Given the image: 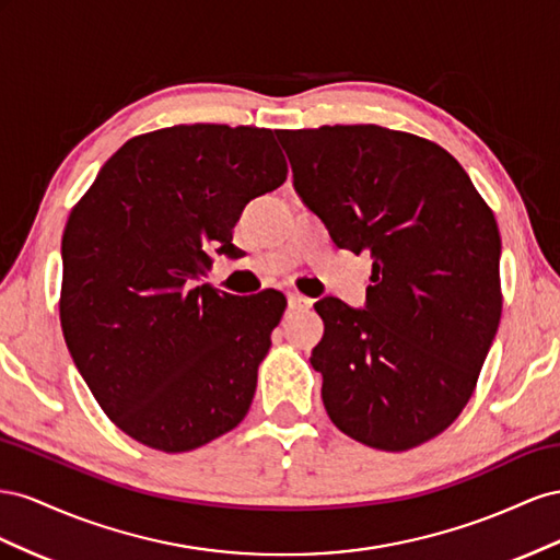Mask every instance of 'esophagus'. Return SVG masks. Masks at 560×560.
<instances>
[{
  "mask_svg": "<svg viewBox=\"0 0 560 560\" xmlns=\"http://www.w3.org/2000/svg\"><path fill=\"white\" fill-rule=\"evenodd\" d=\"M289 307L291 310H302V307H312V300L305 298L302 293H289Z\"/></svg>",
  "mask_w": 560,
  "mask_h": 560,
  "instance_id": "1",
  "label": "esophagus"
}]
</instances>
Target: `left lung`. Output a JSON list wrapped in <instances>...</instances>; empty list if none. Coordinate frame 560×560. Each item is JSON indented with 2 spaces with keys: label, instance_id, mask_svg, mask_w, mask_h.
<instances>
[{
  "label": "left lung",
  "instance_id": "8db88e82",
  "mask_svg": "<svg viewBox=\"0 0 560 560\" xmlns=\"http://www.w3.org/2000/svg\"><path fill=\"white\" fill-rule=\"evenodd\" d=\"M293 185L332 242L371 253L365 310L318 300L312 351L342 434L401 453L448 429L476 389L502 316L500 230L436 142L377 124L277 131Z\"/></svg>",
  "mask_w": 560,
  "mask_h": 560
}]
</instances>
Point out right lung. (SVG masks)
<instances>
[{"mask_svg":"<svg viewBox=\"0 0 560 560\" xmlns=\"http://www.w3.org/2000/svg\"><path fill=\"white\" fill-rule=\"evenodd\" d=\"M258 126L180 124L112 154L62 234L60 326L77 371L124 434L187 453L246 418L285 298L195 285L236 255L244 206L283 185Z\"/></svg>","mask_w":560,"mask_h":560,"instance_id":"add662e5","label":"right lung"}]
</instances>
